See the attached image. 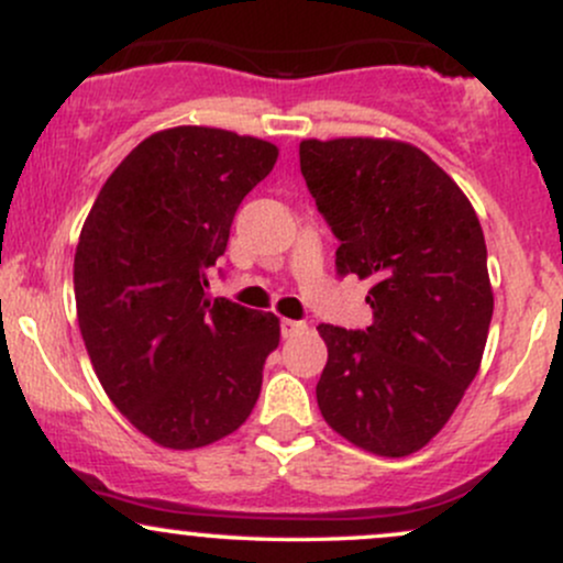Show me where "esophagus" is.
Here are the masks:
<instances>
[{
    "mask_svg": "<svg viewBox=\"0 0 563 563\" xmlns=\"http://www.w3.org/2000/svg\"><path fill=\"white\" fill-rule=\"evenodd\" d=\"M303 328H307V322H301V320H280V333H283V339H290V335L301 333Z\"/></svg>",
    "mask_w": 563,
    "mask_h": 563,
    "instance_id": "1",
    "label": "esophagus"
}]
</instances>
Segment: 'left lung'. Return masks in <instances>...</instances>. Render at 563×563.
Wrapping results in <instances>:
<instances>
[{
    "instance_id": "obj_1",
    "label": "left lung",
    "mask_w": 563,
    "mask_h": 563,
    "mask_svg": "<svg viewBox=\"0 0 563 563\" xmlns=\"http://www.w3.org/2000/svg\"><path fill=\"white\" fill-rule=\"evenodd\" d=\"M301 174L335 238V273L373 280V325L318 328V405L367 452L405 457L439 434L479 373L493 320L487 245L474 206L418 147L303 140Z\"/></svg>"
}]
</instances>
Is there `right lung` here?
Masks as SVG:
<instances>
[{
	"label": "right lung",
	"instance_id": "right-lung-1",
	"mask_svg": "<svg viewBox=\"0 0 563 563\" xmlns=\"http://www.w3.org/2000/svg\"><path fill=\"white\" fill-rule=\"evenodd\" d=\"M275 161L273 142L164 129L115 166L81 228L74 290L84 346L121 416L161 448H206L260 399L280 322L209 299L206 273Z\"/></svg>",
	"mask_w": 563,
	"mask_h": 563
}]
</instances>
